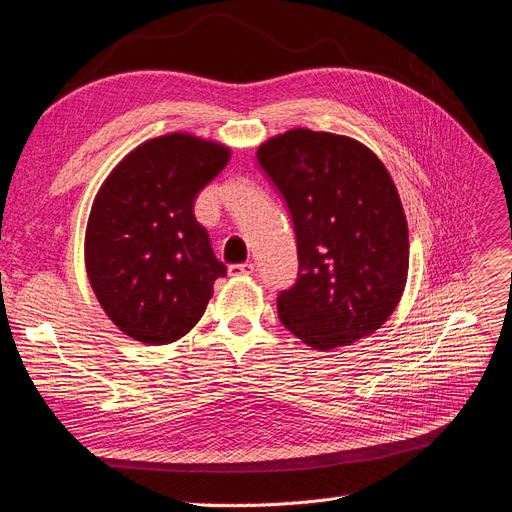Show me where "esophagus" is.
Here are the masks:
<instances>
[{
	"instance_id": "obj_1",
	"label": "esophagus",
	"mask_w": 512,
	"mask_h": 512,
	"mask_svg": "<svg viewBox=\"0 0 512 512\" xmlns=\"http://www.w3.org/2000/svg\"><path fill=\"white\" fill-rule=\"evenodd\" d=\"M254 273V264L252 262H241V264H231L229 275L239 277V275H252Z\"/></svg>"
}]
</instances>
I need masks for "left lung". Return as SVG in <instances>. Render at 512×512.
Segmentation results:
<instances>
[{
    "mask_svg": "<svg viewBox=\"0 0 512 512\" xmlns=\"http://www.w3.org/2000/svg\"><path fill=\"white\" fill-rule=\"evenodd\" d=\"M258 163L283 195L298 245V279L277 296L281 323L317 351L374 334L401 300L410 239L395 182L349 136L288 130Z\"/></svg>",
    "mask_w": 512,
    "mask_h": 512,
    "instance_id": "8db88e82",
    "label": "left lung"
}]
</instances>
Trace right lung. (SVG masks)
I'll use <instances>...</instances> for the list:
<instances>
[{
	"instance_id": "add662e5",
	"label": "right lung",
	"mask_w": 512,
	"mask_h": 512,
	"mask_svg": "<svg viewBox=\"0 0 512 512\" xmlns=\"http://www.w3.org/2000/svg\"><path fill=\"white\" fill-rule=\"evenodd\" d=\"M231 149L191 134L142 142L102 182L86 229V271L107 317L130 338L170 344L206 313L227 267L193 214Z\"/></svg>"
}]
</instances>
